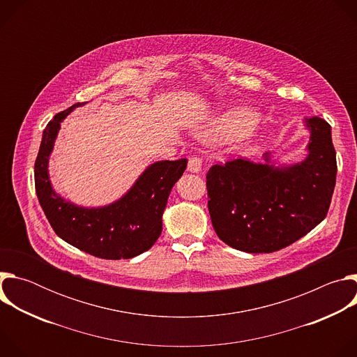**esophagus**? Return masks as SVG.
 <instances>
[{
    "instance_id": "34e87169",
    "label": "esophagus",
    "mask_w": 357,
    "mask_h": 357,
    "mask_svg": "<svg viewBox=\"0 0 357 357\" xmlns=\"http://www.w3.org/2000/svg\"><path fill=\"white\" fill-rule=\"evenodd\" d=\"M202 169V158L197 155H193L189 158L188 162V171L189 172H199Z\"/></svg>"
}]
</instances>
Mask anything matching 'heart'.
Here are the masks:
<instances>
[{"instance_id": "b5f03b06", "label": "heart", "mask_w": 357, "mask_h": 357, "mask_svg": "<svg viewBox=\"0 0 357 357\" xmlns=\"http://www.w3.org/2000/svg\"><path fill=\"white\" fill-rule=\"evenodd\" d=\"M257 117L248 109H234L215 119L199 135L206 141H225L241 137L256 124Z\"/></svg>"}]
</instances>
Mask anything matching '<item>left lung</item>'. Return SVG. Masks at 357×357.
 Masks as SVG:
<instances>
[{
    "instance_id": "8db88e82",
    "label": "left lung",
    "mask_w": 357,
    "mask_h": 357,
    "mask_svg": "<svg viewBox=\"0 0 357 357\" xmlns=\"http://www.w3.org/2000/svg\"><path fill=\"white\" fill-rule=\"evenodd\" d=\"M311 131L303 162L275 168L237 158L206 174L208 208L219 238L245 252L278 251L310 233L328 215L336 183L331 126L305 119Z\"/></svg>"
}]
</instances>
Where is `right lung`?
<instances>
[{
	"label": "right lung",
	"mask_w": 357,
	"mask_h": 357,
	"mask_svg": "<svg viewBox=\"0 0 357 357\" xmlns=\"http://www.w3.org/2000/svg\"><path fill=\"white\" fill-rule=\"evenodd\" d=\"M58 113L43 131L35 160V190L55 233L66 243L98 259H132L149 250L162 231V215L175 182L188 160L152 164L130 192L106 208L83 209L58 196L47 176V158L54 148L61 121L77 106Z\"/></svg>",
	"instance_id": "add662e5"
}]
</instances>
